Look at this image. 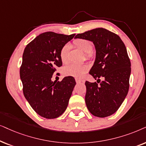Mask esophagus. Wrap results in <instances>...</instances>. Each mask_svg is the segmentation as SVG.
I'll return each mask as SVG.
<instances>
[{
	"instance_id": "obj_1",
	"label": "esophagus",
	"mask_w": 146,
	"mask_h": 146,
	"mask_svg": "<svg viewBox=\"0 0 146 146\" xmlns=\"http://www.w3.org/2000/svg\"><path fill=\"white\" fill-rule=\"evenodd\" d=\"M75 81H76L77 83H80L82 82V81L80 80V79H75Z\"/></svg>"
}]
</instances>
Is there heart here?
Here are the masks:
<instances>
[{
    "mask_svg": "<svg viewBox=\"0 0 146 146\" xmlns=\"http://www.w3.org/2000/svg\"><path fill=\"white\" fill-rule=\"evenodd\" d=\"M73 44L77 48L84 52L87 59H90L93 56V44L90 40L85 38H77L73 41ZM70 50L69 44H66L62 46L60 50V58L62 63L67 64L69 63V53ZM89 67L87 65H77L72 64L64 69V74L67 76H72L80 79L87 73Z\"/></svg>",
    "mask_w": 146,
    "mask_h": 146,
    "instance_id": "heart-1",
    "label": "heart"
}]
</instances>
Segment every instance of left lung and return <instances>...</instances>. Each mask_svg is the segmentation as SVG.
<instances>
[{"label": "left lung", "instance_id": "obj_1", "mask_svg": "<svg viewBox=\"0 0 146 146\" xmlns=\"http://www.w3.org/2000/svg\"><path fill=\"white\" fill-rule=\"evenodd\" d=\"M75 38L91 40L96 50L89 74L97 82L85 83L87 108L96 117L112 115L121 106L129 87L131 62L125 44L117 35L104 28L77 34Z\"/></svg>", "mask_w": 146, "mask_h": 146}]
</instances>
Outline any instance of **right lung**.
<instances>
[{
	"instance_id": "obj_1",
	"label": "right lung",
	"mask_w": 146,
	"mask_h": 146,
	"mask_svg": "<svg viewBox=\"0 0 146 146\" xmlns=\"http://www.w3.org/2000/svg\"><path fill=\"white\" fill-rule=\"evenodd\" d=\"M46 32L29 42L23 55L20 77L23 94L35 111L42 117L54 119L67 108L76 82L73 77L51 81L56 68L62 65L60 50L74 37Z\"/></svg>"
}]
</instances>
